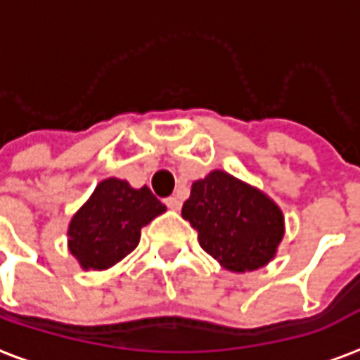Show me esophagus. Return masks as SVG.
Returning a JSON list of instances; mask_svg holds the SVG:
<instances>
[{"instance_id": "1", "label": "esophagus", "mask_w": 360, "mask_h": 360, "mask_svg": "<svg viewBox=\"0 0 360 360\" xmlns=\"http://www.w3.org/2000/svg\"><path fill=\"white\" fill-rule=\"evenodd\" d=\"M166 205H168L169 210H174V211L181 210L179 198H175V196H169V198H166Z\"/></svg>"}]
</instances>
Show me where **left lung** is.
<instances>
[{"instance_id":"obj_1","label":"left lung","mask_w":360,"mask_h":360,"mask_svg":"<svg viewBox=\"0 0 360 360\" xmlns=\"http://www.w3.org/2000/svg\"><path fill=\"white\" fill-rule=\"evenodd\" d=\"M181 215L198 232L205 253L236 274L268 264L285 234L278 204L223 169L192 183Z\"/></svg>"}]
</instances>
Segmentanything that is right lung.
Returning <instances> with one entry per match:
<instances>
[{"label":"right lung","instance_id":"add662e5","mask_svg":"<svg viewBox=\"0 0 360 360\" xmlns=\"http://www.w3.org/2000/svg\"><path fill=\"white\" fill-rule=\"evenodd\" d=\"M164 211L166 205L147 186L103 179L71 219L70 253L82 270H107L136 249L141 229Z\"/></svg>","mask_w":360,"mask_h":360}]
</instances>
